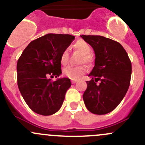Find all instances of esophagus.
Masks as SVG:
<instances>
[{
  "label": "esophagus",
  "instance_id": "esophagus-1",
  "mask_svg": "<svg viewBox=\"0 0 145 145\" xmlns=\"http://www.w3.org/2000/svg\"><path fill=\"white\" fill-rule=\"evenodd\" d=\"M77 81H77V80H74V79H71V83H76Z\"/></svg>",
  "mask_w": 145,
  "mask_h": 145
}]
</instances>
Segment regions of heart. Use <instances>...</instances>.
<instances>
[{"mask_svg": "<svg viewBox=\"0 0 145 145\" xmlns=\"http://www.w3.org/2000/svg\"><path fill=\"white\" fill-rule=\"evenodd\" d=\"M73 48L76 50L79 51L82 53L81 62L86 64H90L93 60V56L91 55L92 48L91 46L87 42L83 40H78L74 43ZM68 49H64L60 55V62L63 65L67 64L69 61ZM87 71V68L85 66H73L69 65L63 69V73L66 76L71 79L76 80L81 77L83 74H86Z\"/></svg>", "mask_w": 145, "mask_h": 145, "instance_id": "heart-1", "label": "heart"}]
</instances>
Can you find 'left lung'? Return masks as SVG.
Here are the masks:
<instances>
[{"label": "left lung", "mask_w": 145, "mask_h": 145, "mask_svg": "<svg viewBox=\"0 0 145 145\" xmlns=\"http://www.w3.org/2000/svg\"><path fill=\"white\" fill-rule=\"evenodd\" d=\"M81 37L91 45L95 55V67L88 75L92 79L86 81L83 101L91 113L106 114L119 105L128 91L131 62L123 47L115 40L102 36Z\"/></svg>", "instance_id": "1"}]
</instances>
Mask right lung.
Returning <instances> with one entry per match:
<instances>
[{
    "instance_id": "1",
    "label": "right lung",
    "mask_w": 145,
    "mask_h": 145,
    "mask_svg": "<svg viewBox=\"0 0 145 145\" xmlns=\"http://www.w3.org/2000/svg\"><path fill=\"white\" fill-rule=\"evenodd\" d=\"M75 36L48 33L31 42L17 64V85L22 96L31 109L43 116L56 113L62 106L69 78H57L62 74L60 55Z\"/></svg>"
}]
</instances>
